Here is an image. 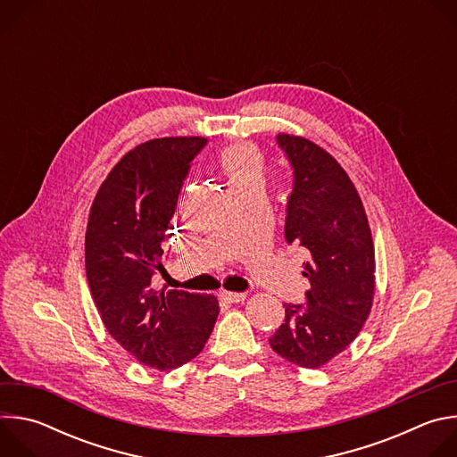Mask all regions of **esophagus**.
I'll use <instances>...</instances> for the list:
<instances>
[{
  "label": "esophagus",
  "mask_w": 457,
  "mask_h": 457,
  "mask_svg": "<svg viewBox=\"0 0 457 457\" xmlns=\"http://www.w3.org/2000/svg\"><path fill=\"white\" fill-rule=\"evenodd\" d=\"M220 298L228 300L229 303H238V302H244V300H245V293H233V291H222V293H220Z\"/></svg>",
  "instance_id": "1"
}]
</instances>
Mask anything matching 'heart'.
Wrapping results in <instances>:
<instances>
[{
    "label": "heart",
    "mask_w": 457,
    "mask_h": 457,
    "mask_svg": "<svg viewBox=\"0 0 457 457\" xmlns=\"http://www.w3.org/2000/svg\"><path fill=\"white\" fill-rule=\"evenodd\" d=\"M222 171L229 187L245 184H264V164L258 154L247 146H231L220 157Z\"/></svg>",
    "instance_id": "1"
}]
</instances>
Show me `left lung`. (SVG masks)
<instances>
[{
  "label": "left lung",
  "mask_w": 457,
  "mask_h": 457,
  "mask_svg": "<svg viewBox=\"0 0 457 457\" xmlns=\"http://www.w3.org/2000/svg\"><path fill=\"white\" fill-rule=\"evenodd\" d=\"M277 143L293 168L286 242L307 256L305 303H284L286 320L270 338L287 361L318 369L361 331L374 298V245L360 195L338 161L298 136Z\"/></svg>",
  "instance_id": "left-lung-1"
}]
</instances>
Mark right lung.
<instances>
[{
    "instance_id": "obj_1",
    "label": "right lung",
    "mask_w": 457,
    "mask_h": 457,
    "mask_svg": "<svg viewBox=\"0 0 457 457\" xmlns=\"http://www.w3.org/2000/svg\"><path fill=\"white\" fill-rule=\"evenodd\" d=\"M206 143L162 137L136 146L112 168L90 208L85 264L96 307L112 338L159 370L197 356L219 316L213 295L152 287L189 162Z\"/></svg>"
}]
</instances>
